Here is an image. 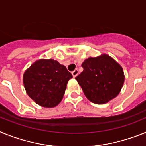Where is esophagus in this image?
Wrapping results in <instances>:
<instances>
[{
    "label": "esophagus",
    "instance_id": "1",
    "mask_svg": "<svg viewBox=\"0 0 146 146\" xmlns=\"http://www.w3.org/2000/svg\"><path fill=\"white\" fill-rule=\"evenodd\" d=\"M78 73H79V72H78V70H77V69H74V70L72 72V75H73V77H75L78 74Z\"/></svg>",
    "mask_w": 146,
    "mask_h": 146
}]
</instances>
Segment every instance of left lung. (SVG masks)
Here are the masks:
<instances>
[{
	"label": "left lung",
	"mask_w": 146,
	"mask_h": 146,
	"mask_svg": "<svg viewBox=\"0 0 146 146\" xmlns=\"http://www.w3.org/2000/svg\"><path fill=\"white\" fill-rule=\"evenodd\" d=\"M83 71L75 77L88 99L104 104L119 94L124 82L122 67L107 55L89 58L82 64Z\"/></svg>",
	"instance_id": "1"
}]
</instances>
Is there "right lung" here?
Wrapping results in <instances>:
<instances>
[{"mask_svg":"<svg viewBox=\"0 0 146 146\" xmlns=\"http://www.w3.org/2000/svg\"><path fill=\"white\" fill-rule=\"evenodd\" d=\"M72 74L65 66L52 59L37 60L23 75V83L28 96L44 108H53L60 103L67 82Z\"/></svg>","mask_w":146,"mask_h":146,"instance_id":"obj_1","label":"right lung"}]
</instances>
